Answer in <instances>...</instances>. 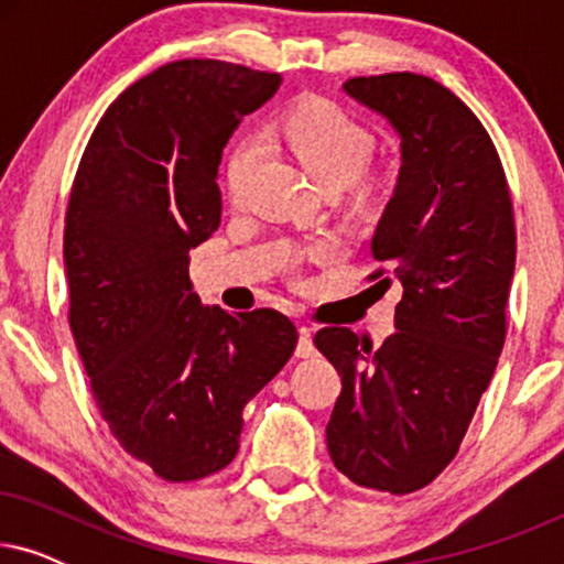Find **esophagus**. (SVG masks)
Returning a JSON list of instances; mask_svg holds the SVG:
<instances>
[{
	"label": "esophagus",
	"instance_id": "esophagus-1",
	"mask_svg": "<svg viewBox=\"0 0 564 564\" xmlns=\"http://www.w3.org/2000/svg\"><path fill=\"white\" fill-rule=\"evenodd\" d=\"M300 338H297V349H295V354L300 359H307V357H313L315 354V346H313V328H307V326H300Z\"/></svg>",
	"mask_w": 564,
	"mask_h": 564
}]
</instances>
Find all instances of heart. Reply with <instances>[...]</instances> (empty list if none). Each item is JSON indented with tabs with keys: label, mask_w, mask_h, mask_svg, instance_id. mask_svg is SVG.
Instances as JSON below:
<instances>
[{
	"label": "heart",
	"mask_w": 564,
	"mask_h": 564,
	"mask_svg": "<svg viewBox=\"0 0 564 564\" xmlns=\"http://www.w3.org/2000/svg\"><path fill=\"white\" fill-rule=\"evenodd\" d=\"M269 138L290 149L305 172L323 189H341L357 182L375 153V138L369 130L351 118L341 107L328 99H311L297 105L295 110L272 122ZM261 143L257 138H246L230 153L226 180L230 195H238L257 164ZM330 246L321 243L313 249V257H328Z\"/></svg>",
	"instance_id": "obj_1"
}]
</instances>
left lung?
I'll return each instance as SVG.
<instances>
[{
	"label": "left lung",
	"instance_id": "left-lung-1",
	"mask_svg": "<svg viewBox=\"0 0 564 564\" xmlns=\"http://www.w3.org/2000/svg\"><path fill=\"white\" fill-rule=\"evenodd\" d=\"M344 91L400 135L395 192L377 223V284L400 282L395 334L380 349L349 328L315 346L341 375L326 426L338 473L405 496L459 452L506 341L516 267L513 203L488 130L429 76H357Z\"/></svg>",
	"mask_w": 564,
	"mask_h": 564
}]
</instances>
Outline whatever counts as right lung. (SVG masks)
<instances>
[{
	"instance_id": "1",
	"label": "right lung",
	"mask_w": 564,
	"mask_h": 564,
	"mask_svg": "<svg viewBox=\"0 0 564 564\" xmlns=\"http://www.w3.org/2000/svg\"><path fill=\"white\" fill-rule=\"evenodd\" d=\"M280 74L184 58L122 91L76 169L68 323L112 436L169 482L228 467L243 408L297 344L288 315L203 305L189 251L220 226L218 166Z\"/></svg>"
}]
</instances>
